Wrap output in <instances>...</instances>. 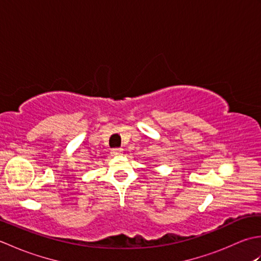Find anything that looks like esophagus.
<instances>
[{
    "label": "esophagus",
    "mask_w": 261,
    "mask_h": 261,
    "mask_svg": "<svg viewBox=\"0 0 261 261\" xmlns=\"http://www.w3.org/2000/svg\"><path fill=\"white\" fill-rule=\"evenodd\" d=\"M111 154L112 156H121L122 154V149H119V148H114L111 150Z\"/></svg>",
    "instance_id": "34e87169"
}]
</instances>
